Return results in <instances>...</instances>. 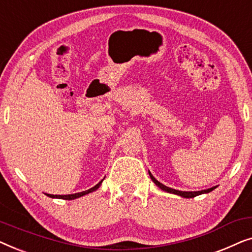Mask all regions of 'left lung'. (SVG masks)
I'll list each match as a JSON object with an SVG mask.
<instances>
[{
  "mask_svg": "<svg viewBox=\"0 0 252 252\" xmlns=\"http://www.w3.org/2000/svg\"><path fill=\"white\" fill-rule=\"evenodd\" d=\"M149 175L151 178V180H153L155 184H156L158 187L160 189H163L164 191H167V192H172V194H175V195H179V196H182V197H186V198H191V197H195V196H198L201 194H205V192H210L212 191L213 189L216 187H212V188H209V189H205V190H201V191H181V190H175V189H172V188H168L166 186H164L163 184H160L159 181H157L156 179L153 177V174L149 172Z\"/></svg>",
  "mask_w": 252,
  "mask_h": 252,
  "instance_id": "8db88e82",
  "label": "left lung"
}]
</instances>
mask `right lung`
Here are the masks:
<instances>
[{
    "mask_svg": "<svg viewBox=\"0 0 252 252\" xmlns=\"http://www.w3.org/2000/svg\"><path fill=\"white\" fill-rule=\"evenodd\" d=\"M101 184H102V181L98 182V184L96 185L95 187L88 189V190H85V191H81V192H77V194H71V195H50V194H47V196H49V197H53V198H62V199H67V201H70V199H74V198L81 197V196H84L86 194H89V192L96 190V189L99 187V185H101Z\"/></svg>",
    "mask_w": 252,
    "mask_h": 252,
    "instance_id": "add662e5",
    "label": "right lung"
}]
</instances>
